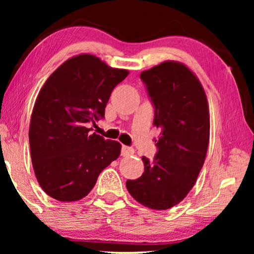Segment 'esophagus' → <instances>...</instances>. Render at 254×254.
I'll use <instances>...</instances> for the list:
<instances>
[{"label": "esophagus", "instance_id": "34e87169", "mask_svg": "<svg viewBox=\"0 0 254 254\" xmlns=\"http://www.w3.org/2000/svg\"><path fill=\"white\" fill-rule=\"evenodd\" d=\"M134 154V149L130 147H127V145H123L121 148V155L125 156V157H128V156H131Z\"/></svg>", "mask_w": 254, "mask_h": 254}]
</instances>
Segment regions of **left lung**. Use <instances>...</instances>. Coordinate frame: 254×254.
<instances>
[{"instance_id": "obj_1", "label": "left lung", "mask_w": 254, "mask_h": 254, "mask_svg": "<svg viewBox=\"0 0 254 254\" xmlns=\"http://www.w3.org/2000/svg\"><path fill=\"white\" fill-rule=\"evenodd\" d=\"M140 76L161 133L155 158L142 157L143 175L127 180L126 186L144 207L165 210L185 199L202 168L209 144V106L199 78L182 62L164 61Z\"/></svg>"}]
</instances>
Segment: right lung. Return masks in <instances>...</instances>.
I'll list each match as a JSON object with an SVG mask.
<instances>
[{
    "label": "right lung",
    "instance_id": "obj_1",
    "mask_svg": "<svg viewBox=\"0 0 254 254\" xmlns=\"http://www.w3.org/2000/svg\"><path fill=\"white\" fill-rule=\"evenodd\" d=\"M127 69L91 54L64 61L40 89L30 121L31 159L44 192L61 202L83 199L100 172L119 157L121 144L91 133Z\"/></svg>",
    "mask_w": 254,
    "mask_h": 254
}]
</instances>
